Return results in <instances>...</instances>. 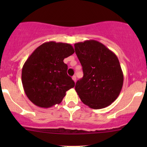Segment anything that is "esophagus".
<instances>
[{"label": "esophagus", "mask_w": 147, "mask_h": 147, "mask_svg": "<svg viewBox=\"0 0 147 147\" xmlns=\"http://www.w3.org/2000/svg\"><path fill=\"white\" fill-rule=\"evenodd\" d=\"M72 80H73L74 81L76 82V76H74L73 77H72Z\"/></svg>", "instance_id": "esophagus-1"}]
</instances>
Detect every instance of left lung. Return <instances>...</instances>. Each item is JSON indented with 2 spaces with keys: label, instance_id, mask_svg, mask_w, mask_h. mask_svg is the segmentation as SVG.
Masks as SVG:
<instances>
[{
  "label": "left lung",
  "instance_id": "8db88e82",
  "mask_svg": "<svg viewBox=\"0 0 147 147\" xmlns=\"http://www.w3.org/2000/svg\"><path fill=\"white\" fill-rule=\"evenodd\" d=\"M74 46L84 73L75 86L80 100L93 109L110 106L123 85L124 76L117 56L96 40L79 42Z\"/></svg>",
  "mask_w": 147,
  "mask_h": 147
}]
</instances>
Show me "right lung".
I'll return each instance as SVG.
<instances>
[{
  "instance_id": "right-lung-1",
  "label": "right lung",
  "mask_w": 147,
  "mask_h": 147,
  "mask_svg": "<svg viewBox=\"0 0 147 147\" xmlns=\"http://www.w3.org/2000/svg\"><path fill=\"white\" fill-rule=\"evenodd\" d=\"M74 53L69 43L49 41L39 46L28 57L22 69V84L35 105L49 108L61 103L65 92L75 86L63 62Z\"/></svg>"
}]
</instances>
